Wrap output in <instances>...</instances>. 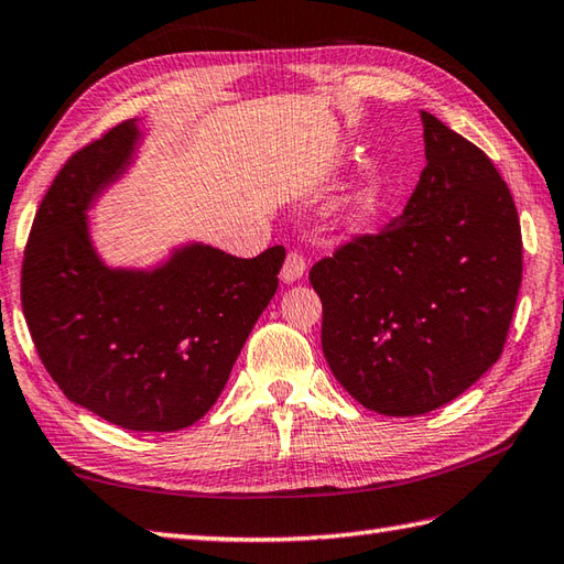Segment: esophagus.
I'll use <instances>...</instances> for the list:
<instances>
[{"label":"esophagus","mask_w":564,"mask_h":564,"mask_svg":"<svg viewBox=\"0 0 564 564\" xmlns=\"http://www.w3.org/2000/svg\"><path fill=\"white\" fill-rule=\"evenodd\" d=\"M303 273H305V259H303V253L291 251L289 257H285V261H283L281 281H283V283H295L297 279H301Z\"/></svg>","instance_id":"obj_1"}]
</instances>
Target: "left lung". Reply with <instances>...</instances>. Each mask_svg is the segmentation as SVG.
<instances>
[{
	"instance_id": "left-lung-1",
	"label": "left lung",
	"mask_w": 564,
	"mask_h": 564,
	"mask_svg": "<svg viewBox=\"0 0 564 564\" xmlns=\"http://www.w3.org/2000/svg\"><path fill=\"white\" fill-rule=\"evenodd\" d=\"M421 119L427 165L403 215L311 269L335 379L395 417L455 401L494 367L523 279L509 185L471 141Z\"/></svg>"
}]
</instances>
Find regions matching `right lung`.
Wrapping results in <instances>:
<instances>
[{
  "mask_svg": "<svg viewBox=\"0 0 564 564\" xmlns=\"http://www.w3.org/2000/svg\"><path fill=\"white\" fill-rule=\"evenodd\" d=\"M141 131L121 121L55 175L33 219L21 305L43 367L77 405L124 430L173 433L215 405L279 289L285 249L237 259L175 247L153 269H112L87 209L134 163Z\"/></svg>",
  "mask_w": 564,
  "mask_h": 564,
  "instance_id": "add662e5",
  "label": "right lung"
}]
</instances>
